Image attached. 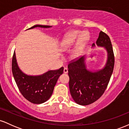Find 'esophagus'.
<instances>
[{"instance_id": "obj_1", "label": "esophagus", "mask_w": 129, "mask_h": 129, "mask_svg": "<svg viewBox=\"0 0 129 129\" xmlns=\"http://www.w3.org/2000/svg\"><path fill=\"white\" fill-rule=\"evenodd\" d=\"M63 73H68V69H67V68L65 67L64 69H63Z\"/></svg>"}]
</instances>
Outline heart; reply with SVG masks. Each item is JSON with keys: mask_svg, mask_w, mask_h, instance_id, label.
Here are the masks:
<instances>
[{"mask_svg": "<svg viewBox=\"0 0 129 129\" xmlns=\"http://www.w3.org/2000/svg\"><path fill=\"white\" fill-rule=\"evenodd\" d=\"M88 40L89 36L86 33L79 30L72 31L65 35L60 44V47L62 49H69L78 42L74 50L73 55L78 56L83 53Z\"/></svg>", "mask_w": 129, "mask_h": 129, "instance_id": "1", "label": "heart"}]
</instances>
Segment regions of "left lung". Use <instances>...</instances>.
<instances>
[{
	"label": "left lung",
	"instance_id": "8db88e82",
	"mask_svg": "<svg viewBox=\"0 0 129 129\" xmlns=\"http://www.w3.org/2000/svg\"><path fill=\"white\" fill-rule=\"evenodd\" d=\"M96 44L98 47H104L107 52L104 67L95 72L88 70L85 56L68 65L70 91L75 103L81 106L94 103L103 95L113 71L115 57L110 38L101 31ZM94 46L93 44L92 47Z\"/></svg>",
	"mask_w": 129,
	"mask_h": 129
}]
</instances>
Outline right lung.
I'll use <instances>...</instances> for the list:
<instances>
[{
  "mask_svg": "<svg viewBox=\"0 0 129 129\" xmlns=\"http://www.w3.org/2000/svg\"><path fill=\"white\" fill-rule=\"evenodd\" d=\"M36 27L50 28L51 26L35 25L29 29ZM63 67L56 70H50L38 76L27 75L19 69L14 52L12 59V72L16 83L23 96L31 103L42 104L51 97L54 86L60 75L63 73Z\"/></svg>",
  "mask_w": 129,
  "mask_h": 129,
  "instance_id": "1",
  "label": "right lung"
}]
</instances>
